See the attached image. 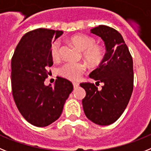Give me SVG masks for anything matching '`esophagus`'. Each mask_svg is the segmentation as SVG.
Returning <instances> with one entry per match:
<instances>
[{
    "instance_id": "obj_1",
    "label": "esophagus",
    "mask_w": 151,
    "mask_h": 151,
    "mask_svg": "<svg viewBox=\"0 0 151 151\" xmlns=\"http://www.w3.org/2000/svg\"><path fill=\"white\" fill-rule=\"evenodd\" d=\"M73 86H74V88H77V87L79 86V83H77V82H74L73 83Z\"/></svg>"
}]
</instances>
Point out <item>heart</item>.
Masks as SVG:
<instances>
[{
  "label": "heart",
  "mask_w": 151,
  "mask_h": 151,
  "mask_svg": "<svg viewBox=\"0 0 151 151\" xmlns=\"http://www.w3.org/2000/svg\"><path fill=\"white\" fill-rule=\"evenodd\" d=\"M70 42L78 49L83 52V56L91 65H99L104 58V48L96 45L95 39L91 36L77 34L70 38ZM51 55L54 60H58L61 56V42L56 40L51 46ZM86 70V65L83 62H66L58 69L61 77L70 81H77Z\"/></svg>",
  "instance_id": "b5f03b06"
}]
</instances>
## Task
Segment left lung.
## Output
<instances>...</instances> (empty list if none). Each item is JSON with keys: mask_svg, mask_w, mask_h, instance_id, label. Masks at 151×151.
I'll list each match as a JSON object with an SVG mask.
<instances>
[{"mask_svg": "<svg viewBox=\"0 0 151 151\" xmlns=\"http://www.w3.org/2000/svg\"><path fill=\"white\" fill-rule=\"evenodd\" d=\"M90 31L103 39L106 46L104 58L90 74L96 83H103V86L99 90L94 83H81L86 91L82 104L87 119L96 124L109 125L117 121L130 100L134 86L133 60L117 30L100 25Z\"/></svg>", "mask_w": 151, "mask_h": 151, "instance_id": "left-lung-1", "label": "left lung"}]
</instances>
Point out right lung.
<instances>
[{
	"label": "right lung",
	"instance_id": "right-lung-1",
	"mask_svg": "<svg viewBox=\"0 0 151 151\" xmlns=\"http://www.w3.org/2000/svg\"><path fill=\"white\" fill-rule=\"evenodd\" d=\"M63 31L39 28L27 32L16 48L11 61L12 93L18 110L26 120L37 127H45L61 116L65 101L73 90L68 80L57 77L54 86L45 80L53 65L52 39Z\"/></svg>",
	"mask_w": 151,
	"mask_h": 151
}]
</instances>
